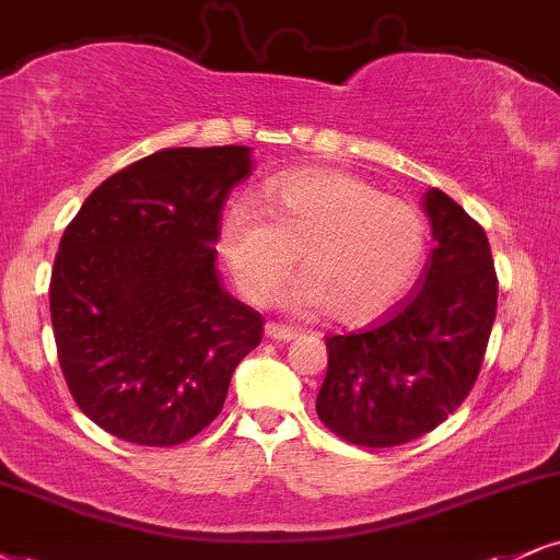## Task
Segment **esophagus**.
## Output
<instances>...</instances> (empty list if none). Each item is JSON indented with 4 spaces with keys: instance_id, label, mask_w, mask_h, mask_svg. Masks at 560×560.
Wrapping results in <instances>:
<instances>
[{
    "instance_id": "obj_1",
    "label": "esophagus",
    "mask_w": 560,
    "mask_h": 560,
    "mask_svg": "<svg viewBox=\"0 0 560 560\" xmlns=\"http://www.w3.org/2000/svg\"><path fill=\"white\" fill-rule=\"evenodd\" d=\"M265 335H267V340H272V342H291V340H295V337H299L293 332V329L278 327V324H267Z\"/></svg>"
}]
</instances>
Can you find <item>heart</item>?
Segmentation results:
<instances>
[{"label": "heart", "instance_id": "obj_1", "mask_svg": "<svg viewBox=\"0 0 560 560\" xmlns=\"http://www.w3.org/2000/svg\"><path fill=\"white\" fill-rule=\"evenodd\" d=\"M265 197L269 215L241 199L220 223V252L252 303L272 299L299 252L306 275L282 295L299 316L371 322L418 280L428 244L418 205L335 168L293 171L269 182Z\"/></svg>", "mask_w": 560, "mask_h": 560}]
</instances>
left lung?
Here are the masks:
<instances>
[{"label": "left lung", "instance_id": "1", "mask_svg": "<svg viewBox=\"0 0 560 560\" xmlns=\"http://www.w3.org/2000/svg\"><path fill=\"white\" fill-rule=\"evenodd\" d=\"M433 246L410 293L371 327L324 337L322 423L358 446H397L452 416L478 378L499 282L486 231L444 191L420 199Z\"/></svg>", "mask_w": 560, "mask_h": 560}]
</instances>
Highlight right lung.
I'll use <instances>...</instances> for the list:
<instances>
[{
	"mask_svg": "<svg viewBox=\"0 0 560 560\" xmlns=\"http://www.w3.org/2000/svg\"><path fill=\"white\" fill-rule=\"evenodd\" d=\"M252 148H171L106 178L61 236L51 272L59 363L112 436L174 446L223 410L265 319L225 291L215 244Z\"/></svg>",
	"mask_w": 560,
	"mask_h": 560,
	"instance_id": "right-lung-1",
	"label": "right lung"
}]
</instances>
